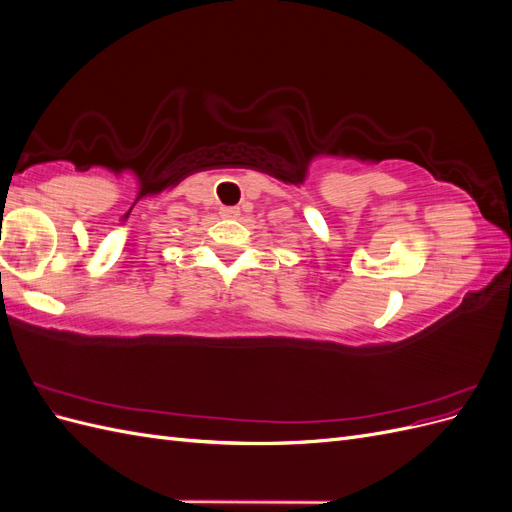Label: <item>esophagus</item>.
<instances>
[{"mask_svg": "<svg viewBox=\"0 0 512 512\" xmlns=\"http://www.w3.org/2000/svg\"><path fill=\"white\" fill-rule=\"evenodd\" d=\"M239 207H222L220 209V215L222 218H226V220H235V218H239Z\"/></svg>", "mask_w": 512, "mask_h": 512, "instance_id": "34e87169", "label": "esophagus"}]
</instances>
